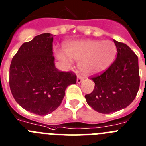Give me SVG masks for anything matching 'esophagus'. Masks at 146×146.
<instances>
[{
    "label": "esophagus",
    "instance_id": "34e87169",
    "mask_svg": "<svg viewBox=\"0 0 146 146\" xmlns=\"http://www.w3.org/2000/svg\"><path fill=\"white\" fill-rule=\"evenodd\" d=\"M83 80H84L83 77H81V76H77V83H80V82H82Z\"/></svg>",
    "mask_w": 146,
    "mask_h": 146
}]
</instances>
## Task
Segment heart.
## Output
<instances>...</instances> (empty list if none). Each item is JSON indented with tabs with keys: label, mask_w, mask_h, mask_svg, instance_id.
<instances>
[{
	"label": "heart",
	"mask_w": 146,
	"mask_h": 146,
	"mask_svg": "<svg viewBox=\"0 0 146 146\" xmlns=\"http://www.w3.org/2000/svg\"><path fill=\"white\" fill-rule=\"evenodd\" d=\"M116 54L117 47L112 41L84 40L66 44L64 53H57V56L65 63L69 62L68 57L80 61V69L85 74H93L109 67Z\"/></svg>",
	"instance_id": "obj_1"
}]
</instances>
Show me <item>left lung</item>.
<instances>
[{
    "mask_svg": "<svg viewBox=\"0 0 146 146\" xmlns=\"http://www.w3.org/2000/svg\"><path fill=\"white\" fill-rule=\"evenodd\" d=\"M117 58L105 72L91 77L93 92L85 95L90 106L101 113L125 109L133 101L140 87L138 58L128 45L113 40Z\"/></svg>",
    "mask_w": 146,
    "mask_h": 146,
    "instance_id": "8db88e82",
    "label": "left lung"
}]
</instances>
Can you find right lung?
<instances>
[{
    "mask_svg": "<svg viewBox=\"0 0 146 146\" xmlns=\"http://www.w3.org/2000/svg\"><path fill=\"white\" fill-rule=\"evenodd\" d=\"M53 40V35L43 33L22 44L9 70V86L15 101L25 110L40 116L56 110L66 88L77 82L74 73L61 72L55 66Z\"/></svg>",
    "mask_w": 146,
    "mask_h": 146,
    "instance_id": "1",
    "label": "right lung"
}]
</instances>
